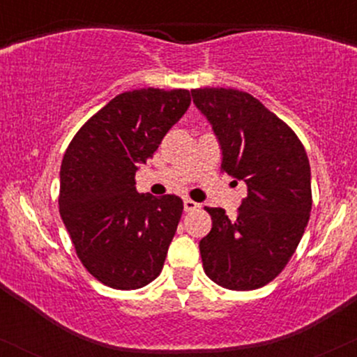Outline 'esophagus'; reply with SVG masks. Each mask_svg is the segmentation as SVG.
I'll return each instance as SVG.
<instances>
[{
  "label": "esophagus",
  "instance_id": "obj_1",
  "mask_svg": "<svg viewBox=\"0 0 357 357\" xmlns=\"http://www.w3.org/2000/svg\"><path fill=\"white\" fill-rule=\"evenodd\" d=\"M199 204L195 203L192 199H184V211H195L198 210Z\"/></svg>",
  "mask_w": 357,
  "mask_h": 357
}]
</instances>
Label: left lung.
Masks as SVG:
<instances>
[{
    "instance_id": "8db88e82",
    "label": "left lung",
    "mask_w": 357,
    "mask_h": 357,
    "mask_svg": "<svg viewBox=\"0 0 357 357\" xmlns=\"http://www.w3.org/2000/svg\"><path fill=\"white\" fill-rule=\"evenodd\" d=\"M221 149V169L247 184L236 218L206 208L211 231L199 241L204 273L230 290H253L284 270L312 208L310 165L292 129L247 92L191 90Z\"/></svg>"
}]
</instances>
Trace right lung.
<instances>
[{"instance_id":"add662e5","label":"right lung","mask_w":357,"mask_h":357,"mask_svg":"<svg viewBox=\"0 0 357 357\" xmlns=\"http://www.w3.org/2000/svg\"><path fill=\"white\" fill-rule=\"evenodd\" d=\"M190 104L184 89L119 93L67 147L60 216L84 267L104 285L141 289L161 273L183 199L137 192L134 178Z\"/></svg>"}]
</instances>
